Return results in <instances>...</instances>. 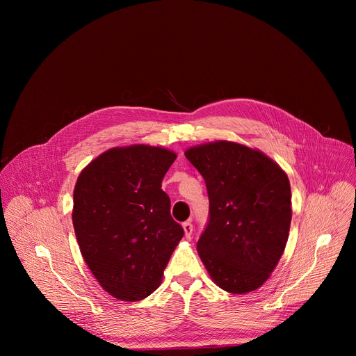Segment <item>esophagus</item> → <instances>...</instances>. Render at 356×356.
Wrapping results in <instances>:
<instances>
[{
	"label": "esophagus",
	"mask_w": 356,
	"mask_h": 356,
	"mask_svg": "<svg viewBox=\"0 0 356 356\" xmlns=\"http://www.w3.org/2000/svg\"><path fill=\"white\" fill-rule=\"evenodd\" d=\"M183 229H184V235L186 238H190L191 234H193V224L190 221H186L183 222Z\"/></svg>",
	"instance_id": "esophagus-1"
}]
</instances>
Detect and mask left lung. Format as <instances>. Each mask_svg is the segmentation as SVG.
<instances>
[{"label":"left lung","instance_id":"obj_1","mask_svg":"<svg viewBox=\"0 0 356 356\" xmlns=\"http://www.w3.org/2000/svg\"><path fill=\"white\" fill-rule=\"evenodd\" d=\"M206 181L209 224L198 255L222 290L242 294L261 287L287 243L291 191L287 175L261 150L217 140L184 152Z\"/></svg>","mask_w":356,"mask_h":356}]
</instances>
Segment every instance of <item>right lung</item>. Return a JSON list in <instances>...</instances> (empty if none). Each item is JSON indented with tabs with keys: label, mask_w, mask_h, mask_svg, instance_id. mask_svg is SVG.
<instances>
[{
	"label": "right lung",
	"mask_w": 356,
	"mask_h": 356,
	"mask_svg": "<svg viewBox=\"0 0 356 356\" xmlns=\"http://www.w3.org/2000/svg\"><path fill=\"white\" fill-rule=\"evenodd\" d=\"M175 159L159 146L113 147L77 179L72 220L80 252L98 283L118 300L154 293L184 235L162 190Z\"/></svg>",
	"instance_id": "right-lung-1"
}]
</instances>
